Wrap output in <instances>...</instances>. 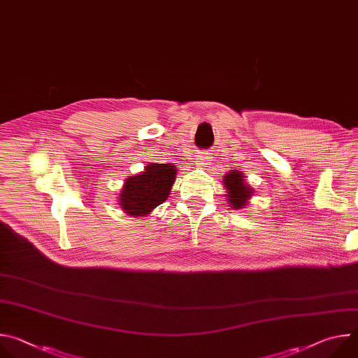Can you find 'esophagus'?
I'll return each mask as SVG.
<instances>
[{"label":"esophagus","mask_w":358,"mask_h":358,"mask_svg":"<svg viewBox=\"0 0 358 358\" xmlns=\"http://www.w3.org/2000/svg\"><path fill=\"white\" fill-rule=\"evenodd\" d=\"M196 160H198V164H202V166H206V164H208L210 163V156H208V152H199L198 155V157H196Z\"/></svg>","instance_id":"obj_1"}]
</instances>
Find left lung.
I'll list each match as a JSON object with an SVG mask.
<instances>
[{"instance_id":"8db88e82","label":"left lung","mask_w":358,"mask_h":358,"mask_svg":"<svg viewBox=\"0 0 358 358\" xmlns=\"http://www.w3.org/2000/svg\"><path fill=\"white\" fill-rule=\"evenodd\" d=\"M243 177L245 176L238 170H231L224 176V185L228 192L225 195L234 210L245 208L248 206V199L253 195V189L245 182Z\"/></svg>"}]
</instances>
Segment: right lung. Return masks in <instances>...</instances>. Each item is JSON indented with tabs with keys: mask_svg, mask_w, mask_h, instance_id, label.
<instances>
[{
	"mask_svg": "<svg viewBox=\"0 0 358 358\" xmlns=\"http://www.w3.org/2000/svg\"><path fill=\"white\" fill-rule=\"evenodd\" d=\"M176 176L177 169L173 164L145 166L144 171L126 180L119 194L120 207L129 215H148L169 198Z\"/></svg>",
	"mask_w": 358,
	"mask_h": 358,
	"instance_id": "right-lung-1",
	"label": "right lung"
}]
</instances>
